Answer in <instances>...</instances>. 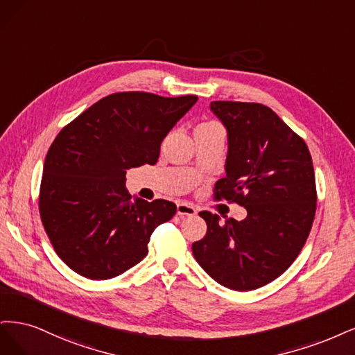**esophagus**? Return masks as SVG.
I'll return each mask as SVG.
<instances>
[{"label": "esophagus", "instance_id": "esophagus-1", "mask_svg": "<svg viewBox=\"0 0 355 355\" xmlns=\"http://www.w3.org/2000/svg\"><path fill=\"white\" fill-rule=\"evenodd\" d=\"M177 214L180 216H193V215H196V208H194L190 203L180 202V203H177Z\"/></svg>", "mask_w": 355, "mask_h": 355}]
</instances>
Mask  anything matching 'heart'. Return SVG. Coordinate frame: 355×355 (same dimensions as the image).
I'll return each instance as SVG.
<instances>
[{"label": "heart", "instance_id": "1", "mask_svg": "<svg viewBox=\"0 0 355 355\" xmlns=\"http://www.w3.org/2000/svg\"><path fill=\"white\" fill-rule=\"evenodd\" d=\"M215 122H203V123H200V125H198V127H215ZM196 127V128H198Z\"/></svg>", "mask_w": 355, "mask_h": 355}]
</instances>
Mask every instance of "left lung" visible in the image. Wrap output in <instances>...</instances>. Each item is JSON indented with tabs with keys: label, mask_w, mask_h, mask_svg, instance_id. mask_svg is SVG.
<instances>
[{
	"label": "left lung",
	"mask_w": 355,
	"mask_h": 355,
	"mask_svg": "<svg viewBox=\"0 0 355 355\" xmlns=\"http://www.w3.org/2000/svg\"><path fill=\"white\" fill-rule=\"evenodd\" d=\"M227 128V175L214 199L245 207L248 216L220 224L199 215L208 230L191 245L209 276L233 291L258 289L291 267L313 227L317 190L310 150L301 137L261 103L212 101Z\"/></svg>",
	"instance_id": "left-lung-1"
}]
</instances>
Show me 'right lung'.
<instances>
[{
  "label": "right lung",
  "instance_id": "right-lung-1",
  "mask_svg": "<svg viewBox=\"0 0 355 355\" xmlns=\"http://www.w3.org/2000/svg\"><path fill=\"white\" fill-rule=\"evenodd\" d=\"M198 101L123 91L103 97L57 134L45 156L40 215L64 264L91 280L116 277L147 255L175 203L131 200L127 169L156 164L161 143Z\"/></svg>",
  "mask_w": 355,
  "mask_h": 355
}]
</instances>
